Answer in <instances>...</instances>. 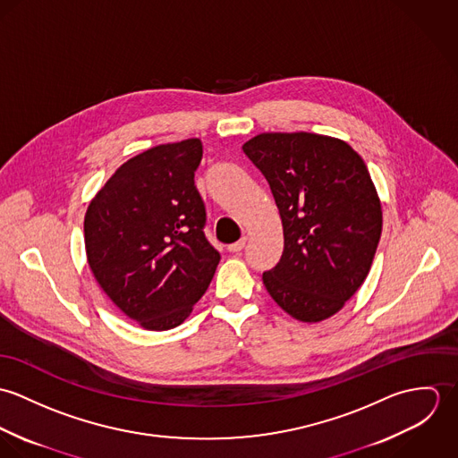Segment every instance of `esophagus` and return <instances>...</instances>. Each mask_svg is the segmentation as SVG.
I'll return each instance as SVG.
<instances>
[{
    "instance_id": "esophagus-1",
    "label": "esophagus",
    "mask_w": 458,
    "mask_h": 458,
    "mask_svg": "<svg viewBox=\"0 0 458 458\" xmlns=\"http://www.w3.org/2000/svg\"><path fill=\"white\" fill-rule=\"evenodd\" d=\"M245 243H247V238H242L240 242H236V243L229 245V247H227V250H229V252H242V250L245 249Z\"/></svg>"
}]
</instances>
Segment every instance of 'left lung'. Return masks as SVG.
<instances>
[{
  "label": "left lung",
  "mask_w": 458,
  "mask_h": 458,
  "mask_svg": "<svg viewBox=\"0 0 458 458\" xmlns=\"http://www.w3.org/2000/svg\"><path fill=\"white\" fill-rule=\"evenodd\" d=\"M269 183L284 252L262 282L276 305L303 323L336 314L374 261L383 209L363 158L336 137L266 131L243 144Z\"/></svg>",
  "instance_id": "8db88e82"
}]
</instances>
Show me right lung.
Wrapping results in <instances>:
<instances>
[{
  "instance_id": "obj_1",
  "label": "right lung",
  "mask_w": 458,
  "mask_h": 458,
  "mask_svg": "<svg viewBox=\"0 0 458 458\" xmlns=\"http://www.w3.org/2000/svg\"><path fill=\"white\" fill-rule=\"evenodd\" d=\"M200 158L199 139L149 148L118 167L86 209L88 264L111 301L144 329L180 327L220 261L202 231Z\"/></svg>"
}]
</instances>
